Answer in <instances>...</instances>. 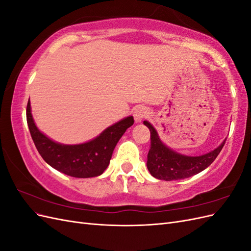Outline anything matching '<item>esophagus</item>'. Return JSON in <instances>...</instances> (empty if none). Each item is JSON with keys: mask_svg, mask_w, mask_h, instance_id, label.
<instances>
[{"mask_svg": "<svg viewBox=\"0 0 251 251\" xmlns=\"http://www.w3.org/2000/svg\"><path fill=\"white\" fill-rule=\"evenodd\" d=\"M150 115V112L146 107H137L134 110V117L135 120L137 121H141L143 118H146Z\"/></svg>", "mask_w": 251, "mask_h": 251, "instance_id": "1", "label": "esophagus"}]
</instances>
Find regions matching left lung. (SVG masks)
<instances>
[{
  "mask_svg": "<svg viewBox=\"0 0 251 251\" xmlns=\"http://www.w3.org/2000/svg\"><path fill=\"white\" fill-rule=\"evenodd\" d=\"M143 125L151 132V149L147 166L151 176L159 180H180L199 174L215 161L225 144L224 140L217 149L201 156H185L166 147L149 121H143Z\"/></svg>",
  "mask_w": 251,
  "mask_h": 251,
  "instance_id": "left-lung-1",
  "label": "left lung"
}]
</instances>
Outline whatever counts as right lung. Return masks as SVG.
I'll list each match as a JSON object with an SVG mask.
<instances>
[{
  "mask_svg": "<svg viewBox=\"0 0 251 251\" xmlns=\"http://www.w3.org/2000/svg\"><path fill=\"white\" fill-rule=\"evenodd\" d=\"M27 124L36 150L53 169L75 178H91L101 175L108 168L113 151L121 136L133 126L128 116L105 128L96 138L80 144H62L44 135L34 124L30 101L26 109Z\"/></svg>",
  "mask_w": 251,
  "mask_h": 251,
  "instance_id": "obj_1",
  "label": "right lung"
}]
</instances>
